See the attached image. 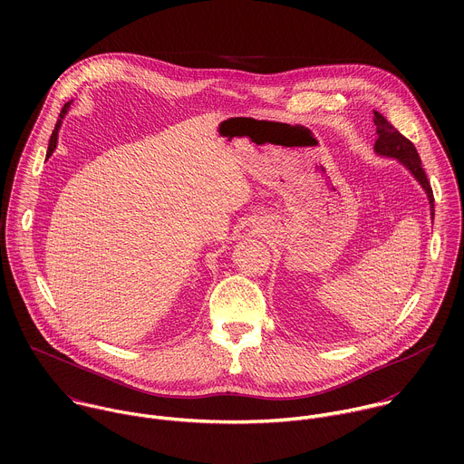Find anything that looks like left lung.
Segmentation results:
<instances>
[{
  "label": "left lung",
  "mask_w": 464,
  "mask_h": 464,
  "mask_svg": "<svg viewBox=\"0 0 464 464\" xmlns=\"http://www.w3.org/2000/svg\"><path fill=\"white\" fill-rule=\"evenodd\" d=\"M374 124H376V134H378V140L374 143V150L378 156H383V158H392L399 163H402L410 172L411 176L419 181V185L426 190V196H428V202H430V208H431V220L435 217V209H433V190H431V185L428 181V176L422 169V163H420V156L415 149V145L406 140L399 130H396L382 113L374 111Z\"/></svg>",
  "instance_id": "8db88e82"
}]
</instances>
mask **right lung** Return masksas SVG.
I'll list each match as a JSON object with an SVG mask.
<instances>
[{
    "label": "right lung",
    "instance_id": "obj_1",
    "mask_svg": "<svg viewBox=\"0 0 464 464\" xmlns=\"http://www.w3.org/2000/svg\"><path fill=\"white\" fill-rule=\"evenodd\" d=\"M70 104H72V101H70V102H65V104H63V108H62V111H60V115H58V121H56V124H54V130H53L51 140H49L47 158H51V154H53V152H54V149H56V143H58V130H60V126H62V119L65 117V113L70 111Z\"/></svg>",
    "mask_w": 464,
    "mask_h": 464
}]
</instances>
